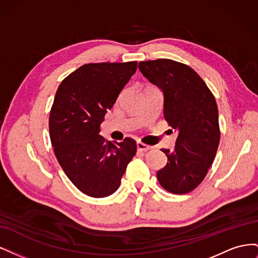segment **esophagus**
Segmentation results:
<instances>
[{
  "label": "esophagus",
  "instance_id": "1",
  "mask_svg": "<svg viewBox=\"0 0 258 258\" xmlns=\"http://www.w3.org/2000/svg\"><path fill=\"white\" fill-rule=\"evenodd\" d=\"M137 148H138V151H140V152H146V151L152 150V146L146 145V144L139 141V142H137Z\"/></svg>",
  "mask_w": 258,
  "mask_h": 258
}]
</instances>
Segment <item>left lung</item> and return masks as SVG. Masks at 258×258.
<instances>
[{
  "label": "left lung",
  "instance_id": "1",
  "mask_svg": "<svg viewBox=\"0 0 258 258\" xmlns=\"http://www.w3.org/2000/svg\"><path fill=\"white\" fill-rule=\"evenodd\" d=\"M141 73L163 92V117L177 132L175 150H163L168 162L157 172L169 192L183 195L204 181L220 144L216 101L194 70L171 59L141 61Z\"/></svg>",
  "mask_w": 258,
  "mask_h": 258
}]
</instances>
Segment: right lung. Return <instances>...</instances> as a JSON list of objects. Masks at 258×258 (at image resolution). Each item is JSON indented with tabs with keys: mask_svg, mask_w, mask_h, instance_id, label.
Returning <instances> with one entry per match:
<instances>
[{
	"mask_svg": "<svg viewBox=\"0 0 258 258\" xmlns=\"http://www.w3.org/2000/svg\"><path fill=\"white\" fill-rule=\"evenodd\" d=\"M137 67V61L84 64L61 82L54 96L49 115L53 152L70 181L87 196L115 192L137 153L134 139L112 143L99 135L106 110Z\"/></svg>",
	"mask_w": 258,
	"mask_h": 258,
	"instance_id": "obj_1",
	"label": "right lung"
}]
</instances>
